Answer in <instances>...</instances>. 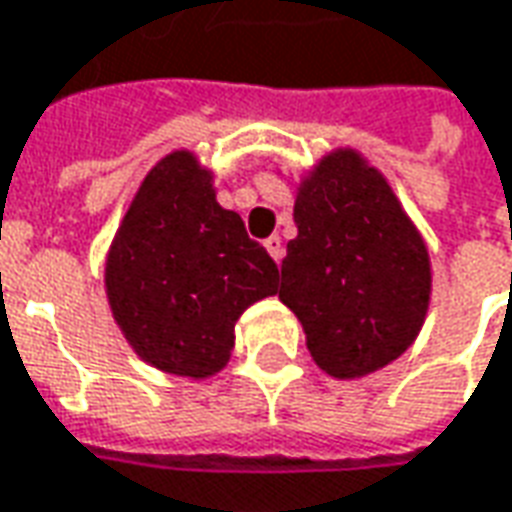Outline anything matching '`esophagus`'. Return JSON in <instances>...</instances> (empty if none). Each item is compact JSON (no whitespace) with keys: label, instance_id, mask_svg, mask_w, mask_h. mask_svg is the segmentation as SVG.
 Listing matches in <instances>:
<instances>
[{"label":"esophagus","instance_id":"esophagus-1","mask_svg":"<svg viewBox=\"0 0 512 512\" xmlns=\"http://www.w3.org/2000/svg\"><path fill=\"white\" fill-rule=\"evenodd\" d=\"M266 249H268V255L274 257L277 263L282 260V255H285V249H282V241H280V235H271L266 241Z\"/></svg>","mask_w":512,"mask_h":512}]
</instances>
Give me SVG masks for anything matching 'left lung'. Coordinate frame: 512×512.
<instances>
[{
  "label": "left lung",
  "mask_w": 512,
  "mask_h": 512,
  "mask_svg": "<svg viewBox=\"0 0 512 512\" xmlns=\"http://www.w3.org/2000/svg\"><path fill=\"white\" fill-rule=\"evenodd\" d=\"M293 221L280 299L316 366L355 380L393 363L424 324L432 271L388 180L355 149H335L299 185Z\"/></svg>",
  "instance_id": "1"
}]
</instances>
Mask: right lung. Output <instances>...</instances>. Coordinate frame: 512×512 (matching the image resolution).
I'll return each mask as SVG.
<instances>
[{"mask_svg":"<svg viewBox=\"0 0 512 512\" xmlns=\"http://www.w3.org/2000/svg\"><path fill=\"white\" fill-rule=\"evenodd\" d=\"M277 280V263L185 149L146 174L105 263L107 302L135 355L194 380L227 366L235 321Z\"/></svg>","mask_w":512,"mask_h":512,"instance_id":"1","label":"right lung"}]
</instances>
